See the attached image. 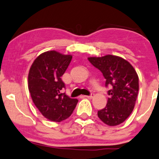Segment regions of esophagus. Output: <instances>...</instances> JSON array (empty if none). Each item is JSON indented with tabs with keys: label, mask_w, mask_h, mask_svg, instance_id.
Returning <instances> with one entry per match:
<instances>
[{
	"label": "esophagus",
	"mask_w": 159,
	"mask_h": 159,
	"mask_svg": "<svg viewBox=\"0 0 159 159\" xmlns=\"http://www.w3.org/2000/svg\"><path fill=\"white\" fill-rule=\"evenodd\" d=\"M93 96H94V93H91V94L89 95V96H84V97H85V98H90V99H91V98H93Z\"/></svg>",
	"instance_id": "obj_1"
}]
</instances>
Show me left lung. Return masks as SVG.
Wrapping results in <instances>:
<instances>
[{"instance_id": "obj_1", "label": "left lung", "mask_w": 159, "mask_h": 159, "mask_svg": "<svg viewBox=\"0 0 159 159\" xmlns=\"http://www.w3.org/2000/svg\"><path fill=\"white\" fill-rule=\"evenodd\" d=\"M88 60L102 72L106 79L105 86L111 88L106 107L98 110V117L108 126H117L134 109L139 91L138 75L129 61L119 56L107 55L89 57Z\"/></svg>"}]
</instances>
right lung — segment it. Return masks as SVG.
Here are the masks:
<instances>
[{
  "label": "right lung",
  "instance_id": "obj_1",
  "mask_svg": "<svg viewBox=\"0 0 159 159\" xmlns=\"http://www.w3.org/2000/svg\"><path fill=\"white\" fill-rule=\"evenodd\" d=\"M72 58L56 51L42 53L32 64L28 75V88L32 100L43 116L53 122L69 117L78 103L63 93L61 80Z\"/></svg>",
  "mask_w": 159,
  "mask_h": 159
}]
</instances>
